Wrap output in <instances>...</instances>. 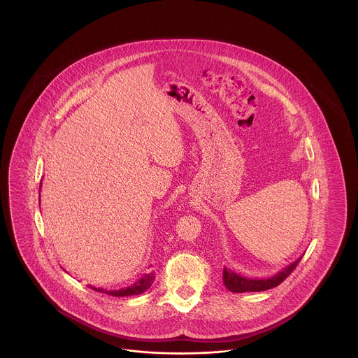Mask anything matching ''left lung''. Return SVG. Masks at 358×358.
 I'll list each match as a JSON object with an SVG mask.
<instances>
[{
  "mask_svg": "<svg viewBox=\"0 0 358 358\" xmlns=\"http://www.w3.org/2000/svg\"><path fill=\"white\" fill-rule=\"evenodd\" d=\"M302 257H299L298 260H295L294 263H291L289 266H287L285 268H282L281 271H278L277 274L268 277V278H247L244 275L237 274L236 271H233L231 268L223 267V284L224 287L236 294H241V292H260V291H266V289H271L277 285H280L296 267V264L299 263Z\"/></svg>",
  "mask_w": 358,
  "mask_h": 358,
  "instance_id": "left-lung-1",
  "label": "left lung"
}]
</instances>
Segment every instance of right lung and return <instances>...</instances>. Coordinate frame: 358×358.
I'll return each instance as SVG.
<instances>
[{
	"instance_id": "right-lung-1",
	"label": "right lung",
	"mask_w": 358,
	"mask_h": 358,
	"mask_svg": "<svg viewBox=\"0 0 358 358\" xmlns=\"http://www.w3.org/2000/svg\"><path fill=\"white\" fill-rule=\"evenodd\" d=\"M154 274H146L145 277L139 278L136 282H134L131 287H127V288H121V289H117V291H107V289H102V288H92L98 292H103V294H107V295H111V296H132V295H141L143 294L145 291H148L154 281Z\"/></svg>"
}]
</instances>
